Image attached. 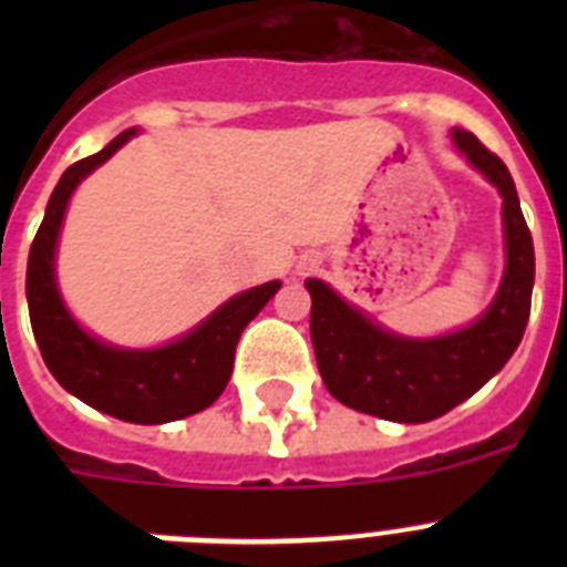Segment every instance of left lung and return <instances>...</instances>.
Wrapping results in <instances>:
<instances>
[{"label":"left lung","instance_id":"left-lung-1","mask_svg":"<svg viewBox=\"0 0 567 567\" xmlns=\"http://www.w3.org/2000/svg\"><path fill=\"white\" fill-rule=\"evenodd\" d=\"M452 142L503 195L505 275L483 318L443 338H400L349 307L323 280L309 278L315 358L329 394L354 412L429 423L483 389L508 363L530 315L534 240L519 209L517 187L499 155L468 130H452Z\"/></svg>","mask_w":567,"mask_h":567}]
</instances>
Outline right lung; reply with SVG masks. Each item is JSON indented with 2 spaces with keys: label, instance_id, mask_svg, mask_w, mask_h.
<instances>
[{
  "label": "right lung",
  "instance_id": "obj_1",
  "mask_svg": "<svg viewBox=\"0 0 567 567\" xmlns=\"http://www.w3.org/2000/svg\"><path fill=\"white\" fill-rule=\"evenodd\" d=\"M133 135L135 130H124L102 153L87 155L64 169L50 195L42 227L30 244L24 292L30 327L50 374L82 403L110 417L155 425L204 412L221 398L233 374L240 332L278 292L280 280L235 295L193 332L158 349H118L84 332L68 312L56 287L53 264L59 229L79 182L107 162Z\"/></svg>",
  "mask_w": 567,
  "mask_h": 567
}]
</instances>
